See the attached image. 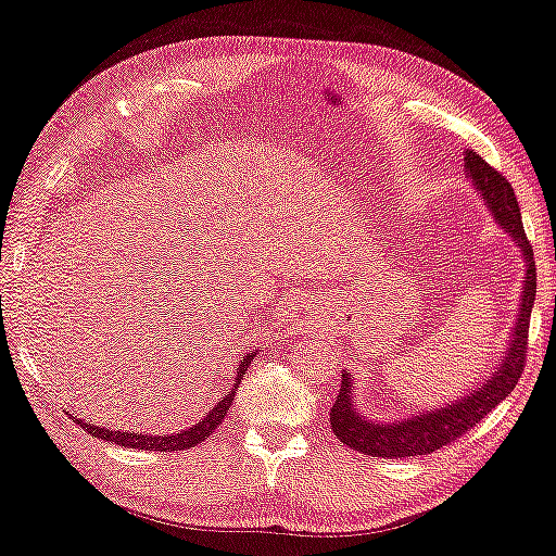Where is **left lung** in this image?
<instances>
[{"instance_id":"obj_1","label":"left lung","mask_w":556,"mask_h":556,"mask_svg":"<svg viewBox=\"0 0 556 556\" xmlns=\"http://www.w3.org/2000/svg\"><path fill=\"white\" fill-rule=\"evenodd\" d=\"M465 177L480 195V203L491 211L495 224L519 247L523 258L519 307H516L508 340L503 345L501 358L493 364V371L483 381H478V387L455 396L453 402L429 406V409L425 406L414 414H399L394 419L374 417V414L361 409L358 399H355L353 376L343 371L340 394L330 409V427L343 445L364 455L389 457V460L399 457L402 460V457L434 453V450L468 432L470 427H476L488 412L495 409L514 391L521 379L523 361H527L531 307L536 300L534 251H531L527 233H523L519 201H516L514 188L506 177L495 173L476 152H465Z\"/></svg>"}]
</instances>
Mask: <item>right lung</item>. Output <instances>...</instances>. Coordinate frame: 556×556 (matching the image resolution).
I'll return each instance as SVG.
<instances>
[{
	"instance_id": "add662e5",
	"label": "right lung",
	"mask_w": 556,
	"mask_h": 556,
	"mask_svg": "<svg viewBox=\"0 0 556 556\" xmlns=\"http://www.w3.org/2000/svg\"><path fill=\"white\" fill-rule=\"evenodd\" d=\"M256 358V351H251L239 358V368H236V381L231 383V389H226V394L218 399L216 406H213L211 412H205V417H201L195 421V425L185 427V429H177V432H169V434H144V432H129V429H106V427H99V425H88L84 419H76L80 427L86 429L88 434H93V438L99 440H106L111 445H118V447H131V450H157V453H175V450H190L195 447L198 442L208 440L213 434V429H218L220 421H224L226 412L231 409V402L236 396V389H239L241 383V376L247 374V368L251 366V361Z\"/></svg>"
}]
</instances>
